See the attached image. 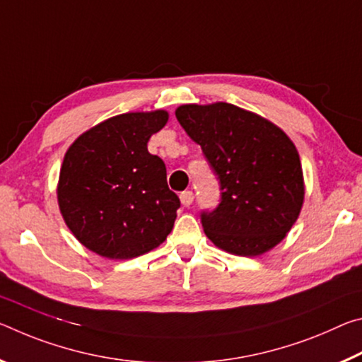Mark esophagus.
I'll list each match as a JSON object with an SVG mask.
<instances>
[{"label":"esophagus","mask_w":362,"mask_h":362,"mask_svg":"<svg viewBox=\"0 0 362 362\" xmlns=\"http://www.w3.org/2000/svg\"><path fill=\"white\" fill-rule=\"evenodd\" d=\"M180 200H181V204L185 205V206H189V205H191V204L194 202V194H192V191H185V192H181V195H180Z\"/></svg>","instance_id":"obj_1"}]
</instances>
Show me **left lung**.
I'll return each instance as SVG.
<instances>
[{"instance_id": "left-lung-1", "label": "left lung", "mask_w": 362, "mask_h": 362, "mask_svg": "<svg viewBox=\"0 0 362 362\" xmlns=\"http://www.w3.org/2000/svg\"><path fill=\"white\" fill-rule=\"evenodd\" d=\"M175 114L220 177L221 204L202 213L206 237L239 257L269 252L286 239L305 200L293 141L264 117L234 104H185Z\"/></svg>"}]
</instances>
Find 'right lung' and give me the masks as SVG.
<instances>
[{"instance_id": "right-lung-1", "label": "right lung", "mask_w": 362, "mask_h": 362, "mask_svg": "<svg viewBox=\"0 0 362 362\" xmlns=\"http://www.w3.org/2000/svg\"><path fill=\"white\" fill-rule=\"evenodd\" d=\"M168 117L167 110L110 117L65 152L59 210L75 239L99 257H141L173 229L180 199L168 189L163 160L147 151Z\"/></svg>"}]
</instances>
